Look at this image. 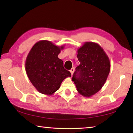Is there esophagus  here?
<instances>
[{
	"instance_id": "1",
	"label": "esophagus",
	"mask_w": 133,
	"mask_h": 133,
	"mask_svg": "<svg viewBox=\"0 0 133 133\" xmlns=\"http://www.w3.org/2000/svg\"><path fill=\"white\" fill-rule=\"evenodd\" d=\"M74 70H75V69H74V67H72V68L70 70V72H71V75H72L73 74V73H74Z\"/></svg>"
}]
</instances>
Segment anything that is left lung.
<instances>
[{
    "label": "left lung",
    "instance_id": "obj_1",
    "mask_svg": "<svg viewBox=\"0 0 133 133\" xmlns=\"http://www.w3.org/2000/svg\"><path fill=\"white\" fill-rule=\"evenodd\" d=\"M79 65L72 81L78 92L85 97L97 93L105 83L110 71L108 56L99 44L86 42L77 50Z\"/></svg>",
    "mask_w": 133,
    "mask_h": 133
}]
</instances>
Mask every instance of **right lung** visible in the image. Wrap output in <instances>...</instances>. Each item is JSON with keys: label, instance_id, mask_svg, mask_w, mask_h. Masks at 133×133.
<instances>
[{"label": "right lung", "instance_id": "add662e5", "mask_svg": "<svg viewBox=\"0 0 133 133\" xmlns=\"http://www.w3.org/2000/svg\"><path fill=\"white\" fill-rule=\"evenodd\" d=\"M63 49L64 46L42 40L34 45L27 56L25 69L27 77L42 94L53 95L64 79L71 77V73L64 69L63 61L58 56Z\"/></svg>", "mask_w": 133, "mask_h": 133}]
</instances>
